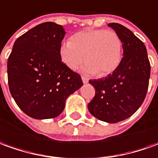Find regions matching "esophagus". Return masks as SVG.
Wrapping results in <instances>:
<instances>
[{
	"label": "esophagus",
	"instance_id": "1",
	"mask_svg": "<svg viewBox=\"0 0 158 158\" xmlns=\"http://www.w3.org/2000/svg\"><path fill=\"white\" fill-rule=\"evenodd\" d=\"M81 79H82V81H83V83H88V82H89V78H87V77H81Z\"/></svg>",
	"mask_w": 158,
	"mask_h": 158
}]
</instances>
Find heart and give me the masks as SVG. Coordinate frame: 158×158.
I'll return each instance as SVG.
<instances>
[{
    "instance_id": "obj_1",
    "label": "heart",
    "mask_w": 158,
    "mask_h": 158,
    "mask_svg": "<svg viewBox=\"0 0 158 158\" xmlns=\"http://www.w3.org/2000/svg\"><path fill=\"white\" fill-rule=\"evenodd\" d=\"M122 49V41L116 31L86 29L74 34L70 41L63 43L59 54L61 60L70 69H77L84 59L85 72L106 76L118 67Z\"/></svg>"
}]
</instances>
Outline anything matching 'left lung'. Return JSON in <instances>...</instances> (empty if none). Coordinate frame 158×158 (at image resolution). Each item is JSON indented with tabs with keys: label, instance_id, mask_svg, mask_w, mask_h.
<instances>
[{
	"label": "left lung",
	"instance_id": "8db88e82",
	"mask_svg": "<svg viewBox=\"0 0 158 158\" xmlns=\"http://www.w3.org/2000/svg\"><path fill=\"white\" fill-rule=\"evenodd\" d=\"M120 37L124 56L113 74L89 80L95 94L88 104L90 114L107 123L129 118L142 105L146 96L151 64L146 47L132 31L118 23H109Z\"/></svg>",
	"mask_w": 158,
	"mask_h": 158
}]
</instances>
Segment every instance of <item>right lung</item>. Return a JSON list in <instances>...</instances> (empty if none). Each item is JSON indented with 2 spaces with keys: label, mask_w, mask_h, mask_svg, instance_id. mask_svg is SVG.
Listing matches in <instances>:
<instances>
[{
  "label": "right lung",
  "mask_w": 158,
  "mask_h": 158,
  "mask_svg": "<svg viewBox=\"0 0 158 158\" xmlns=\"http://www.w3.org/2000/svg\"><path fill=\"white\" fill-rule=\"evenodd\" d=\"M65 31L53 22L40 24L19 37L7 59V80L19 108L37 119L63 112L66 99L83 85L81 76L62 62Z\"/></svg>",
  "instance_id": "obj_1"
}]
</instances>
